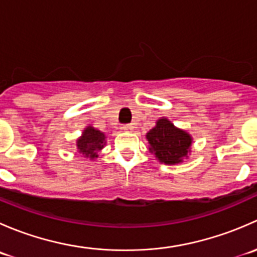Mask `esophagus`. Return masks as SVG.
<instances>
[{
	"mask_svg": "<svg viewBox=\"0 0 257 257\" xmlns=\"http://www.w3.org/2000/svg\"><path fill=\"white\" fill-rule=\"evenodd\" d=\"M134 125L133 124H124L123 125V131L124 132H133Z\"/></svg>",
	"mask_w": 257,
	"mask_h": 257,
	"instance_id": "esophagus-1",
	"label": "esophagus"
}]
</instances>
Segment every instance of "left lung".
I'll return each instance as SVG.
<instances>
[{
  "label": "left lung",
  "mask_w": 257,
  "mask_h": 257,
  "mask_svg": "<svg viewBox=\"0 0 257 257\" xmlns=\"http://www.w3.org/2000/svg\"><path fill=\"white\" fill-rule=\"evenodd\" d=\"M150 153L160 163L175 165L188 158L193 138L183 129H179L169 119H158L157 125L147 133Z\"/></svg>",
  "instance_id": "1"
}]
</instances>
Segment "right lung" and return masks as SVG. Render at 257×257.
<instances>
[{"label":"right lung","mask_w":257,"mask_h":257,"mask_svg":"<svg viewBox=\"0 0 257 257\" xmlns=\"http://www.w3.org/2000/svg\"><path fill=\"white\" fill-rule=\"evenodd\" d=\"M105 134L93 126H87L83 131L82 137L77 139V150L84 158H89L90 160L98 158V153L104 148Z\"/></svg>","instance_id":"add662e5"}]
</instances>
